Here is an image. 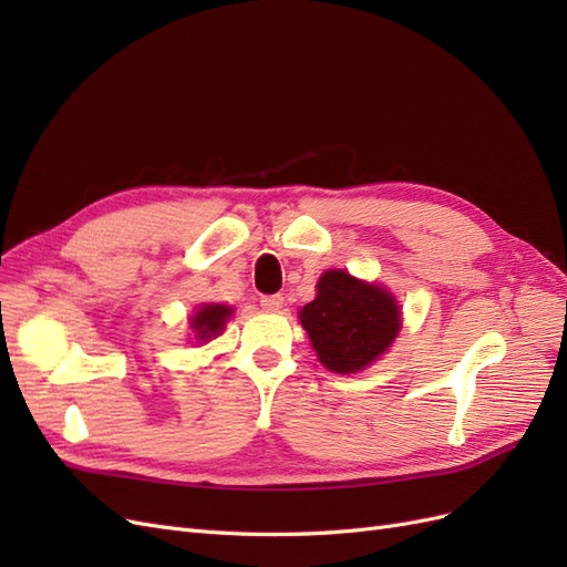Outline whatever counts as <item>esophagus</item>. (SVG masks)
I'll return each instance as SVG.
<instances>
[{
  "mask_svg": "<svg viewBox=\"0 0 567 567\" xmlns=\"http://www.w3.org/2000/svg\"><path fill=\"white\" fill-rule=\"evenodd\" d=\"M260 305L265 307V310H269V312H277V310H281L284 307V296H262L260 298Z\"/></svg>",
  "mask_w": 567,
  "mask_h": 567,
  "instance_id": "esophagus-1",
  "label": "esophagus"
}]
</instances>
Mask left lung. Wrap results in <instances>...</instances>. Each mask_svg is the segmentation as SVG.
Wrapping results in <instances>:
<instances>
[{
	"label": "left lung",
	"instance_id": "obj_1",
	"mask_svg": "<svg viewBox=\"0 0 567 567\" xmlns=\"http://www.w3.org/2000/svg\"><path fill=\"white\" fill-rule=\"evenodd\" d=\"M300 323L326 369L357 373L392 346L402 312L388 288L329 269L317 284V298L300 310Z\"/></svg>",
	"mask_w": 567,
	"mask_h": 567
}]
</instances>
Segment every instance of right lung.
I'll return each mask as SVG.
<instances>
[{"label":"right lung","mask_w":567,"mask_h":567,"mask_svg":"<svg viewBox=\"0 0 567 567\" xmlns=\"http://www.w3.org/2000/svg\"><path fill=\"white\" fill-rule=\"evenodd\" d=\"M229 305H217V302H205L200 305L196 315L192 317V331L198 342H208L210 338H217L231 317Z\"/></svg>","instance_id":"add662e5"}]
</instances>
